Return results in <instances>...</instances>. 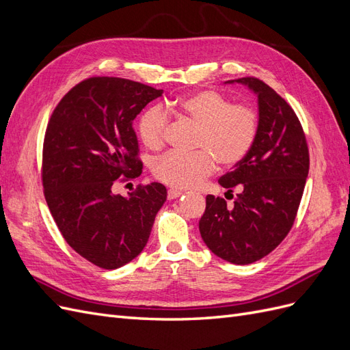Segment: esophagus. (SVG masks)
Wrapping results in <instances>:
<instances>
[{"label":"esophagus","mask_w":350,"mask_h":350,"mask_svg":"<svg viewBox=\"0 0 350 350\" xmlns=\"http://www.w3.org/2000/svg\"><path fill=\"white\" fill-rule=\"evenodd\" d=\"M181 196H183V191H179V189H169L167 191V200H175Z\"/></svg>","instance_id":"34e87169"}]
</instances>
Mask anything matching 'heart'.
<instances>
[{"label": "heart", "instance_id": "obj_1", "mask_svg": "<svg viewBox=\"0 0 350 350\" xmlns=\"http://www.w3.org/2000/svg\"><path fill=\"white\" fill-rule=\"evenodd\" d=\"M166 109L198 126L197 149L193 154L171 152L157 159L153 172L159 181L174 188H189L215 171L216 162L230 167L252 149L258 135L256 111L232 105L215 90H198L166 102ZM167 113L159 105L147 108L139 120V135L147 149H161L165 142Z\"/></svg>", "mask_w": 350, "mask_h": 350}]
</instances>
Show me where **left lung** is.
Returning a JSON list of instances; mask_svg holds the SVG:
<instances>
[{"mask_svg":"<svg viewBox=\"0 0 350 350\" xmlns=\"http://www.w3.org/2000/svg\"><path fill=\"white\" fill-rule=\"evenodd\" d=\"M257 96L258 135L248 154L219 184L239 194L234 204L207 196L200 234L208 250L232 264L266 257L289 234L310 169L308 146L288 102L252 77L229 80ZM234 197V196H232Z\"/></svg>","mask_w":350,"mask_h":350,"instance_id":"left-lung-1","label":"left lung"}]
</instances>
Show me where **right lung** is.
Instances as JSON below:
<instances>
[{
	"label": "right lung",
	"instance_id": "1",
	"mask_svg": "<svg viewBox=\"0 0 350 350\" xmlns=\"http://www.w3.org/2000/svg\"><path fill=\"white\" fill-rule=\"evenodd\" d=\"M163 90L118 77L72 88L52 113L44 142L42 181L51 215L68 245L94 266L113 270L146 247L165 185L152 183L124 197L120 176H140L133 121Z\"/></svg>",
	"mask_w": 350,
	"mask_h": 350
}]
</instances>
